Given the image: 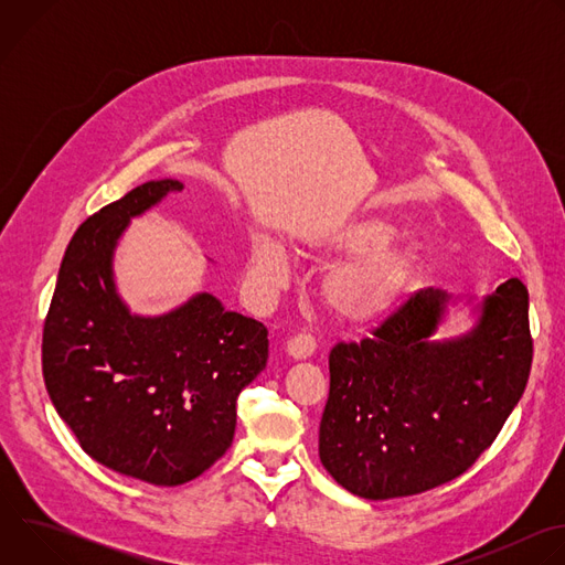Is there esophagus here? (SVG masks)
Wrapping results in <instances>:
<instances>
[{"mask_svg": "<svg viewBox=\"0 0 565 565\" xmlns=\"http://www.w3.org/2000/svg\"><path fill=\"white\" fill-rule=\"evenodd\" d=\"M288 353L295 358V360H306V358H310L312 353H315V349H317V342H315V338L310 335V333H297V335H292L290 340H288Z\"/></svg>", "mask_w": 565, "mask_h": 565, "instance_id": "esophagus-1", "label": "esophagus"}]
</instances>
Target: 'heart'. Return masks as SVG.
Here are the masks:
<instances>
[{
    "label": "heart",
    "mask_w": 565,
    "mask_h": 565,
    "mask_svg": "<svg viewBox=\"0 0 565 565\" xmlns=\"http://www.w3.org/2000/svg\"><path fill=\"white\" fill-rule=\"evenodd\" d=\"M388 234L391 227L382 218L358 216L306 241L303 255L310 259L351 255L321 284L327 306L349 324L366 327L388 315L416 275V253L388 244ZM248 275L259 292H277L288 279V255L273 241H255Z\"/></svg>",
    "instance_id": "heart-1"
}]
</instances>
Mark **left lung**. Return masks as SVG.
Here are the masks:
<instances>
[{
	"mask_svg": "<svg viewBox=\"0 0 565 565\" xmlns=\"http://www.w3.org/2000/svg\"><path fill=\"white\" fill-rule=\"evenodd\" d=\"M449 297L425 288L362 342L329 355L319 458L344 490L382 501L465 473L503 429L532 369L527 288L512 277L471 333L431 342Z\"/></svg>",
	"mask_w": 565,
	"mask_h": 565,
	"instance_id": "1",
	"label": "left lung"
}]
</instances>
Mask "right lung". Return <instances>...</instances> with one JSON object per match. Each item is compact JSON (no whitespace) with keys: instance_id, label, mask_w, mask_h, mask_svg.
Listing matches in <instances>:
<instances>
[{"instance_id":"1","label":"right lung","mask_w":565,"mask_h":565,"mask_svg":"<svg viewBox=\"0 0 565 565\" xmlns=\"http://www.w3.org/2000/svg\"><path fill=\"white\" fill-rule=\"evenodd\" d=\"M149 181L79 225L44 319L42 375L60 418L105 467L174 488L232 445L236 397L266 366L268 329L201 292L163 317L129 315L111 255L129 218L181 192Z\"/></svg>"}]
</instances>
